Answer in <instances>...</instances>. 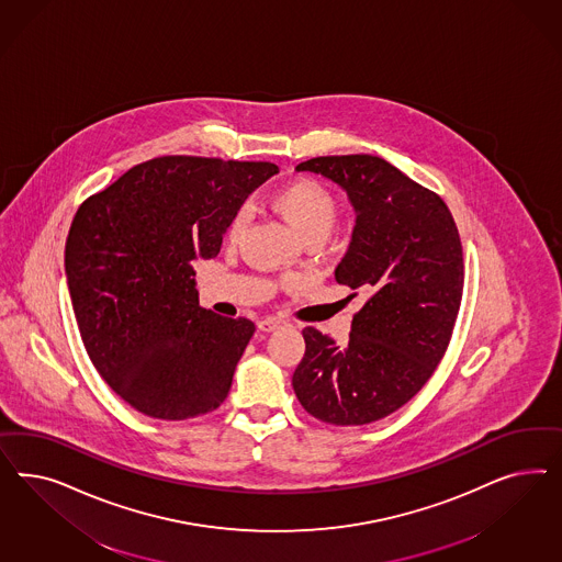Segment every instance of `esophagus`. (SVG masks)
Masks as SVG:
<instances>
[{"label": "esophagus", "mask_w": 562, "mask_h": 562, "mask_svg": "<svg viewBox=\"0 0 562 562\" xmlns=\"http://www.w3.org/2000/svg\"><path fill=\"white\" fill-rule=\"evenodd\" d=\"M280 325H282V322H280L278 317H263V319L257 324V327H259L261 331H268V334H270L273 329H278Z\"/></svg>", "instance_id": "1"}]
</instances>
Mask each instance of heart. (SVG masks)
<instances>
[{
	"mask_svg": "<svg viewBox=\"0 0 562 562\" xmlns=\"http://www.w3.org/2000/svg\"><path fill=\"white\" fill-rule=\"evenodd\" d=\"M273 205L301 237H327L338 221V202L329 189L313 179H296L276 191ZM247 222V207H240L231 222V237Z\"/></svg>",
	"mask_w": 562,
	"mask_h": 562,
	"instance_id": "1",
	"label": "heart"
}]
</instances>
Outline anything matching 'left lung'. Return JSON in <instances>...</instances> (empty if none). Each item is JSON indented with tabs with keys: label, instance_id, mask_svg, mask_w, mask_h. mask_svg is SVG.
Here are the masks:
<instances>
[{
	"label": "left lung",
	"instance_id": "1",
	"mask_svg": "<svg viewBox=\"0 0 562 562\" xmlns=\"http://www.w3.org/2000/svg\"><path fill=\"white\" fill-rule=\"evenodd\" d=\"M296 170L334 181L355 207L350 247L334 276L367 303L344 348L303 329L292 387L324 423L369 425L408 404L441 362L463 290L460 233L437 193L379 156H319Z\"/></svg>",
	"mask_w": 562,
	"mask_h": 562
}]
</instances>
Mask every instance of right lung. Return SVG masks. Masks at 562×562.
<instances>
[{"instance_id":"1","label":"right lung","mask_w":562,"mask_h":562,"mask_svg":"<svg viewBox=\"0 0 562 562\" xmlns=\"http://www.w3.org/2000/svg\"><path fill=\"white\" fill-rule=\"evenodd\" d=\"M272 162L160 156L78 207L66 276L86 352L137 412L186 420L218 408L256 325L200 306L195 259L221 254Z\"/></svg>"}]
</instances>
